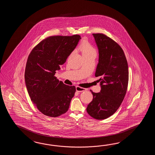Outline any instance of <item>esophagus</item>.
Listing matches in <instances>:
<instances>
[{"label": "esophagus", "mask_w": 155, "mask_h": 155, "mask_svg": "<svg viewBox=\"0 0 155 155\" xmlns=\"http://www.w3.org/2000/svg\"><path fill=\"white\" fill-rule=\"evenodd\" d=\"M76 91H78V92H81L87 91V89H85V88H82V87H80V86H77L76 87Z\"/></svg>", "instance_id": "obj_1"}]
</instances>
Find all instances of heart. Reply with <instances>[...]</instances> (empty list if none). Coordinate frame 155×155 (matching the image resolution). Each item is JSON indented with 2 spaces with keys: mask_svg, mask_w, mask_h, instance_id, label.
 <instances>
[{
  "mask_svg": "<svg viewBox=\"0 0 155 155\" xmlns=\"http://www.w3.org/2000/svg\"><path fill=\"white\" fill-rule=\"evenodd\" d=\"M80 49L82 51V55L96 52L94 47L86 40H84L80 46Z\"/></svg>",
  "mask_w": 155,
  "mask_h": 155,
  "instance_id": "obj_1",
  "label": "heart"
}]
</instances>
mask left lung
<instances>
[{"label":"left lung","mask_w":155,"mask_h":155,"mask_svg":"<svg viewBox=\"0 0 155 155\" xmlns=\"http://www.w3.org/2000/svg\"><path fill=\"white\" fill-rule=\"evenodd\" d=\"M99 50L95 76H99L101 91L92 92L93 99L87 107L90 116L97 120L107 119L121 105L129 82L128 64L119 44L103 34H92Z\"/></svg>","instance_id":"obj_1"}]
</instances>
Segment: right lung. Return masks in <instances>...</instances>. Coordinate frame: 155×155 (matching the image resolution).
<instances>
[{"label":"right lung","instance_id":"1","mask_svg":"<svg viewBox=\"0 0 155 155\" xmlns=\"http://www.w3.org/2000/svg\"><path fill=\"white\" fill-rule=\"evenodd\" d=\"M81 37L50 36L34 48L26 62L25 82L30 99L44 115L58 117L67 112L76 88L55 76Z\"/></svg>","mask_w":155,"mask_h":155}]
</instances>
